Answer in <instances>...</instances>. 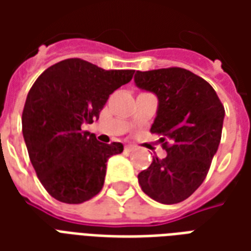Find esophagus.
Masks as SVG:
<instances>
[{
  "label": "esophagus",
  "instance_id": "esophagus-1",
  "mask_svg": "<svg viewBox=\"0 0 251 251\" xmlns=\"http://www.w3.org/2000/svg\"><path fill=\"white\" fill-rule=\"evenodd\" d=\"M125 151L126 152H134V151H136V148L131 147V145H127V147H125Z\"/></svg>",
  "mask_w": 251,
  "mask_h": 251
}]
</instances>
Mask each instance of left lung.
I'll return each mask as SVG.
<instances>
[{"instance_id":"1","label":"left lung","mask_w":251,"mask_h":251,"mask_svg":"<svg viewBox=\"0 0 251 251\" xmlns=\"http://www.w3.org/2000/svg\"><path fill=\"white\" fill-rule=\"evenodd\" d=\"M134 82L157 95L151 131L163 136L167 151L165 157H153L151 167L138 174V183L158 203H180L208 174L221 142L225 107L210 83L185 68L137 71Z\"/></svg>"}]
</instances>
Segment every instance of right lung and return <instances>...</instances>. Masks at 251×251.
I'll return each mask as SVG.
<instances>
[{
	"instance_id": "add662e5",
	"label": "right lung",
	"mask_w": 251,
	"mask_h": 251,
	"mask_svg": "<svg viewBox=\"0 0 251 251\" xmlns=\"http://www.w3.org/2000/svg\"><path fill=\"white\" fill-rule=\"evenodd\" d=\"M133 75L134 70L107 71L74 57L36 79L23 110V136L36 175L52 198L79 204L100 192L106 163L124 145L102 144L82 126L98 120L110 94Z\"/></svg>"
}]
</instances>
